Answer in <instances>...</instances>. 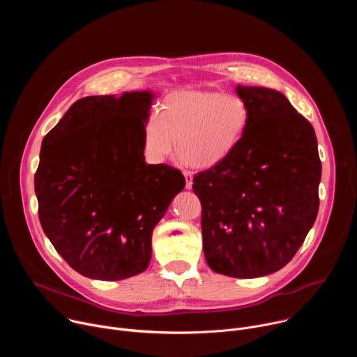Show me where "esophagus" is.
<instances>
[{"label": "esophagus", "instance_id": "esophagus-1", "mask_svg": "<svg viewBox=\"0 0 357 357\" xmlns=\"http://www.w3.org/2000/svg\"><path fill=\"white\" fill-rule=\"evenodd\" d=\"M183 176H185V188H186V189H190V188H192V183H193V172L185 169V171H183Z\"/></svg>", "mask_w": 357, "mask_h": 357}]
</instances>
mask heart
Listing matches in <instances>:
<instances>
[{
  "mask_svg": "<svg viewBox=\"0 0 357 357\" xmlns=\"http://www.w3.org/2000/svg\"><path fill=\"white\" fill-rule=\"evenodd\" d=\"M248 121V107L237 94L174 91L164 98L161 113L152 112L146 117L144 151L151 161L162 162L174 154L178 138V152L185 164L211 168L237 148Z\"/></svg>",
  "mask_w": 357,
  "mask_h": 357,
  "instance_id": "b5f03b06",
  "label": "heart"
}]
</instances>
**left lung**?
I'll return each mask as SVG.
<instances>
[{
    "instance_id": "1",
    "label": "left lung",
    "mask_w": 357,
    "mask_h": 357,
    "mask_svg": "<svg viewBox=\"0 0 357 357\" xmlns=\"http://www.w3.org/2000/svg\"><path fill=\"white\" fill-rule=\"evenodd\" d=\"M250 112L237 148L193 176L209 267L256 278L287 266L319 209L322 165L314 127L273 89L237 86Z\"/></svg>"
}]
</instances>
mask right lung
<instances>
[{
	"instance_id": "1",
	"label": "right lung",
	"mask_w": 357,
	"mask_h": 357,
	"mask_svg": "<svg viewBox=\"0 0 357 357\" xmlns=\"http://www.w3.org/2000/svg\"><path fill=\"white\" fill-rule=\"evenodd\" d=\"M148 91L77 100L43 141L35 172L40 226L79 274L103 281L148 267L152 230L185 186L144 161Z\"/></svg>"
}]
</instances>
